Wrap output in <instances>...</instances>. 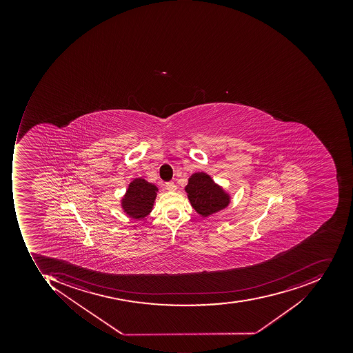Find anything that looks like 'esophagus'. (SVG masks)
<instances>
[{"label":"esophagus","mask_w":353,"mask_h":353,"mask_svg":"<svg viewBox=\"0 0 353 353\" xmlns=\"http://www.w3.org/2000/svg\"><path fill=\"white\" fill-rule=\"evenodd\" d=\"M165 188H166V190H168V191H170V192L176 191V189H177V187H176L175 183H174V182H172V181L166 182Z\"/></svg>","instance_id":"obj_1"}]
</instances>
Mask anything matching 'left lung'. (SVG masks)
<instances>
[{
  "label": "left lung",
  "instance_id": "obj_1",
  "mask_svg": "<svg viewBox=\"0 0 353 353\" xmlns=\"http://www.w3.org/2000/svg\"><path fill=\"white\" fill-rule=\"evenodd\" d=\"M185 191L192 207L203 217L226 209L231 201L230 194L205 172L192 174Z\"/></svg>",
  "mask_w": 353,
  "mask_h": 353
}]
</instances>
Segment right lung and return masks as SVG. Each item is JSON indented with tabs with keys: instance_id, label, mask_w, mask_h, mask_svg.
<instances>
[{
	"instance_id": "add662e5",
	"label": "right lung",
	"mask_w": 353,
	"mask_h": 353,
	"mask_svg": "<svg viewBox=\"0 0 353 353\" xmlns=\"http://www.w3.org/2000/svg\"><path fill=\"white\" fill-rule=\"evenodd\" d=\"M159 191L157 185L144 178H134L121 199L123 212L134 219H142L152 212Z\"/></svg>"
}]
</instances>
